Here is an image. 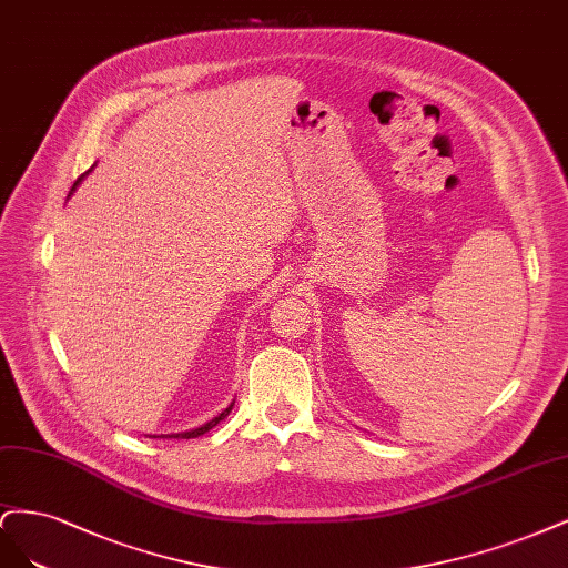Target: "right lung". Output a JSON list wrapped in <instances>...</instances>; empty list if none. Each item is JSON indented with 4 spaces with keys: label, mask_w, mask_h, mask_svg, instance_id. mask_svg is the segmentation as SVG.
<instances>
[{
    "label": "right lung",
    "mask_w": 568,
    "mask_h": 568,
    "mask_svg": "<svg viewBox=\"0 0 568 568\" xmlns=\"http://www.w3.org/2000/svg\"><path fill=\"white\" fill-rule=\"evenodd\" d=\"M89 172H91V170H89ZM89 172H87V174H89ZM82 179H84V174H82V176H80V179L75 181V184H72V189H70V193H68V197L72 195V191H75V189L80 186V181H82ZM233 404H235V400H233ZM233 404H231L229 408H224L222 413H219L216 417H212V419H210V423H205V425H200V427H195V429H191V432H181V434H172V436H174V438H195V436H203L205 432H210L212 427H216L219 423H222V419H224V417H226V415L231 413ZM172 436H170V438H172Z\"/></svg>",
    "instance_id": "add662e5"
}]
</instances>
